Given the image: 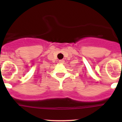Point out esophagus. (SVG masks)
<instances>
[{"mask_svg": "<svg viewBox=\"0 0 122 122\" xmlns=\"http://www.w3.org/2000/svg\"><path fill=\"white\" fill-rule=\"evenodd\" d=\"M59 62L60 63H63L65 62V60H60Z\"/></svg>", "mask_w": 122, "mask_h": 122, "instance_id": "1", "label": "esophagus"}]
</instances>
